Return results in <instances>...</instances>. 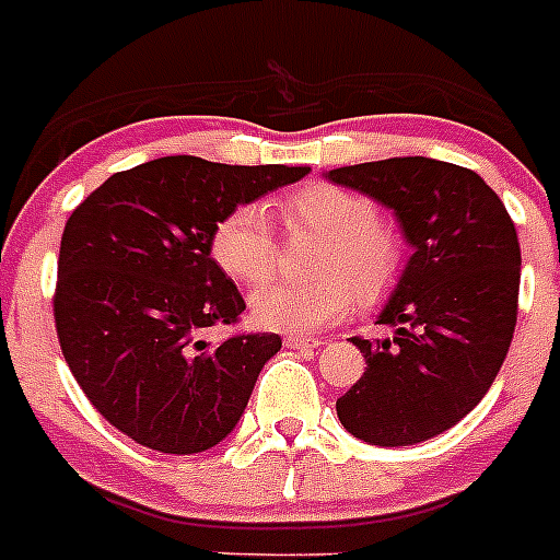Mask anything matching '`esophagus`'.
Instances as JSON below:
<instances>
[{"label": "esophagus", "instance_id": "1", "mask_svg": "<svg viewBox=\"0 0 560 560\" xmlns=\"http://www.w3.org/2000/svg\"><path fill=\"white\" fill-rule=\"evenodd\" d=\"M284 345L292 348V351H315L323 342L315 337H295V334H290V337H284Z\"/></svg>", "mask_w": 560, "mask_h": 560}]
</instances>
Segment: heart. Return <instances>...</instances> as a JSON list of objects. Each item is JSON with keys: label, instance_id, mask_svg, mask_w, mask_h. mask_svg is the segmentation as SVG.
Segmentation results:
<instances>
[{"label": "heart", "instance_id": "b5f03b06", "mask_svg": "<svg viewBox=\"0 0 560 560\" xmlns=\"http://www.w3.org/2000/svg\"><path fill=\"white\" fill-rule=\"evenodd\" d=\"M281 223L290 234L320 237L312 281L262 284L276 265V237L262 203L229 209L209 234V256L234 284H262L250 295V315L262 328L317 331L342 320L357 298L373 306L398 284L404 240L364 192L315 182L281 201Z\"/></svg>", "mask_w": 560, "mask_h": 560}]
</instances>
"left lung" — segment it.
I'll use <instances>...</instances> for the list:
<instances>
[{
    "label": "left lung",
    "mask_w": 560,
    "mask_h": 560,
    "mask_svg": "<svg viewBox=\"0 0 560 560\" xmlns=\"http://www.w3.org/2000/svg\"><path fill=\"white\" fill-rule=\"evenodd\" d=\"M328 179L395 209L415 254L378 323L392 339L353 337L364 375L337 400L370 445L425 442L480 404L511 348L520 304V240L498 192L475 171L392 156Z\"/></svg>",
    "instance_id": "8db88e82"
}]
</instances>
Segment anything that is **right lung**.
<instances>
[{"label":"right lung","instance_id":"1","mask_svg":"<svg viewBox=\"0 0 560 560\" xmlns=\"http://www.w3.org/2000/svg\"><path fill=\"white\" fill-rule=\"evenodd\" d=\"M310 168L160 156L113 174L71 212L57 256L55 328L68 370L98 415L138 445L201 453L232 433L279 334H201L245 310L212 262L229 209Z\"/></svg>","mask_w":560,"mask_h":560}]
</instances>
